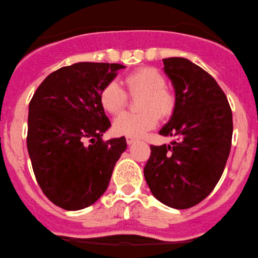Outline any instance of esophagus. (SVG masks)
<instances>
[{
	"label": "esophagus",
	"instance_id": "esophagus-1",
	"mask_svg": "<svg viewBox=\"0 0 258 258\" xmlns=\"http://www.w3.org/2000/svg\"><path fill=\"white\" fill-rule=\"evenodd\" d=\"M125 140H126V143H128V145H133V143L135 142V139H134V137H130V136H126Z\"/></svg>",
	"mask_w": 258,
	"mask_h": 258
}]
</instances>
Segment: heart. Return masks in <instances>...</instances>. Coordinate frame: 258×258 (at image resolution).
I'll use <instances>...</instances> for the list:
<instances>
[{
    "mask_svg": "<svg viewBox=\"0 0 258 258\" xmlns=\"http://www.w3.org/2000/svg\"><path fill=\"white\" fill-rule=\"evenodd\" d=\"M124 84L132 97L142 96L139 100V113H122L113 122V130L118 135L143 136L154 129L159 116L167 118L175 108V96L166 88V79L154 68H140L124 77ZM128 93L118 83L110 82L99 95L100 105L106 112L117 115L128 104Z\"/></svg>",
    "mask_w": 258,
    "mask_h": 258,
    "instance_id": "1",
    "label": "heart"
}]
</instances>
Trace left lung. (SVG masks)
I'll return each mask as SVG.
<instances>
[{"label": "left lung", "mask_w": 258, "mask_h": 258, "mask_svg": "<svg viewBox=\"0 0 258 258\" xmlns=\"http://www.w3.org/2000/svg\"><path fill=\"white\" fill-rule=\"evenodd\" d=\"M175 90L170 121L160 130L170 145L150 146L143 173L153 196L185 210L212 192L225 168L232 141V111L212 76L185 58L163 59Z\"/></svg>", "instance_id": "obj_1"}]
</instances>
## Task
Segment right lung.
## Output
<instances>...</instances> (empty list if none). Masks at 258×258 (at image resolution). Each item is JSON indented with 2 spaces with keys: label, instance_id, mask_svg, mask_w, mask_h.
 I'll return each instance as SVG.
<instances>
[{
  "label": "right lung",
  "instance_id": "1",
  "mask_svg": "<svg viewBox=\"0 0 258 258\" xmlns=\"http://www.w3.org/2000/svg\"><path fill=\"white\" fill-rule=\"evenodd\" d=\"M125 66L77 62L52 72L29 102L27 148L43 195L68 211L85 209L105 192L124 137L103 141L110 126L102 89Z\"/></svg>",
  "mask_w": 258,
  "mask_h": 258
}]
</instances>
